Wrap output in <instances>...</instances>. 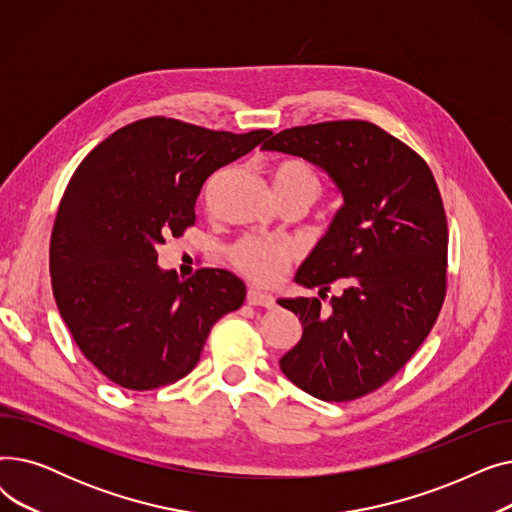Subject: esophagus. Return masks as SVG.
<instances>
[{"label": "esophagus", "instance_id": "esophagus-1", "mask_svg": "<svg viewBox=\"0 0 512 512\" xmlns=\"http://www.w3.org/2000/svg\"><path fill=\"white\" fill-rule=\"evenodd\" d=\"M247 303L253 305V307L272 309V307H274V297H272V294H267V292H261V290L251 288V290L247 292Z\"/></svg>", "mask_w": 512, "mask_h": 512}]
</instances>
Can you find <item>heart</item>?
<instances>
[{"instance_id": "b5f03b06", "label": "heart", "mask_w": 512, "mask_h": 512, "mask_svg": "<svg viewBox=\"0 0 512 512\" xmlns=\"http://www.w3.org/2000/svg\"><path fill=\"white\" fill-rule=\"evenodd\" d=\"M274 184L282 201L303 197L315 203L326 188L324 176L319 174V170L309 164L307 159L299 157L282 161L274 172ZM228 257L240 274H245L257 284L270 286L286 274L288 265L297 257V249L288 240L247 236L234 242L228 251Z\"/></svg>"}]
</instances>
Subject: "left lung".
Here are the masks:
<instances>
[{
	"label": "left lung",
	"mask_w": 512,
	"mask_h": 512,
	"mask_svg": "<svg viewBox=\"0 0 512 512\" xmlns=\"http://www.w3.org/2000/svg\"><path fill=\"white\" fill-rule=\"evenodd\" d=\"M265 151L299 155L324 170L344 197L297 280L340 282L330 309L319 299H280L303 336L280 359L307 394L344 402L382 388L432 332L446 297L448 226L432 170L409 145L365 120L286 128Z\"/></svg>",
	"instance_id": "left-lung-1"
}]
</instances>
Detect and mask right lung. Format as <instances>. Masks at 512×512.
Instances as JSON below:
<instances>
[{
	"label": "right lung",
	"instance_id": "add662e5",
	"mask_svg": "<svg viewBox=\"0 0 512 512\" xmlns=\"http://www.w3.org/2000/svg\"><path fill=\"white\" fill-rule=\"evenodd\" d=\"M270 134L153 116L80 161L53 224L49 274L76 346L110 382L139 392L178 382L215 321L245 303V284L228 270L180 280L159 270L157 247L195 224L205 180Z\"/></svg>",
	"mask_w": 512,
	"mask_h": 512
}]
</instances>
